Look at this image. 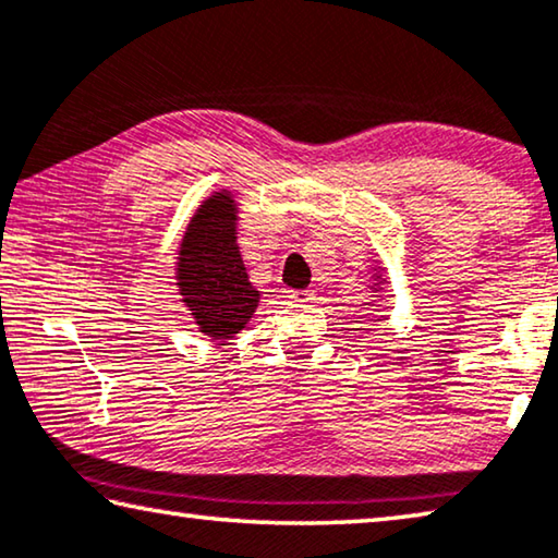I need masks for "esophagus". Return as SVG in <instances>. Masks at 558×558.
Instances as JSON below:
<instances>
[{"mask_svg": "<svg viewBox=\"0 0 558 558\" xmlns=\"http://www.w3.org/2000/svg\"><path fill=\"white\" fill-rule=\"evenodd\" d=\"M288 298L293 300V303H311V300L315 298V290H288Z\"/></svg>", "mask_w": 558, "mask_h": 558, "instance_id": "34e87169", "label": "esophagus"}]
</instances>
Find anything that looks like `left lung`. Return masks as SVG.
I'll return each mask as SVG.
<instances>
[{
  "label": "left lung",
  "instance_id": "left-lung-1",
  "mask_svg": "<svg viewBox=\"0 0 558 558\" xmlns=\"http://www.w3.org/2000/svg\"><path fill=\"white\" fill-rule=\"evenodd\" d=\"M377 286H379V282H377Z\"/></svg>",
  "mask_w": 558,
  "mask_h": 558
}]
</instances>
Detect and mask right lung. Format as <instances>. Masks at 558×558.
<instances>
[{
  "mask_svg": "<svg viewBox=\"0 0 558 558\" xmlns=\"http://www.w3.org/2000/svg\"><path fill=\"white\" fill-rule=\"evenodd\" d=\"M235 223L233 193H214L185 228L175 263V286L198 332L220 342L235 338L260 303L238 251Z\"/></svg>",
  "mask_w": 558,
  "mask_h": 558,
  "instance_id": "obj_1",
  "label": "right lung"
}]
</instances>
